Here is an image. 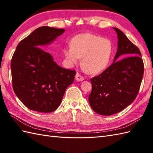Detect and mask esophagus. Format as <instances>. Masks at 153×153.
Segmentation results:
<instances>
[{
  "instance_id": "34e87169",
  "label": "esophagus",
  "mask_w": 153,
  "mask_h": 153,
  "mask_svg": "<svg viewBox=\"0 0 153 153\" xmlns=\"http://www.w3.org/2000/svg\"><path fill=\"white\" fill-rule=\"evenodd\" d=\"M76 79L77 81V82H82V81L84 79V77L79 73H77L76 75Z\"/></svg>"
}]
</instances>
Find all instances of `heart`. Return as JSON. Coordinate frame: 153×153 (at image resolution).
<instances>
[{"mask_svg": "<svg viewBox=\"0 0 153 153\" xmlns=\"http://www.w3.org/2000/svg\"><path fill=\"white\" fill-rule=\"evenodd\" d=\"M71 46L64 48L63 53L70 64L78 62L87 72L95 74L106 68L111 60L113 48L111 41L93 33H82L71 39Z\"/></svg>", "mask_w": 153, "mask_h": 153, "instance_id": "1", "label": "heart"}]
</instances>
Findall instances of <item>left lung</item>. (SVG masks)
<instances>
[{"label":"left lung","instance_id":"8db88e82","mask_svg":"<svg viewBox=\"0 0 153 153\" xmlns=\"http://www.w3.org/2000/svg\"><path fill=\"white\" fill-rule=\"evenodd\" d=\"M113 29L118 39L113 63L102 73L91 79L90 106L96 113L103 116L122 111L134 101L144 73L143 62L137 47L121 30ZM122 57L124 58L120 59Z\"/></svg>","mask_w":153,"mask_h":153}]
</instances>
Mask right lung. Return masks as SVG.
Returning a JSON list of instances; mask_svg holds the SVG:
<instances>
[{
    "mask_svg": "<svg viewBox=\"0 0 153 153\" xmlns=\"http://www.w3.org/2000/svg\"><path fill=\"white\" fill-rule=\"evenodd\" d=\"M64 29L43 26L19 42L11 60L12 86L29 109L52 112L60 106L67 87L74 82L75 70L64 69L41 48L56 39Z\"/></svg>",
    "mask_w": 153,
    "mask_h": 153,
    "instance_id": "obj_1",
    "label": "right lung"
}]
</instances>
